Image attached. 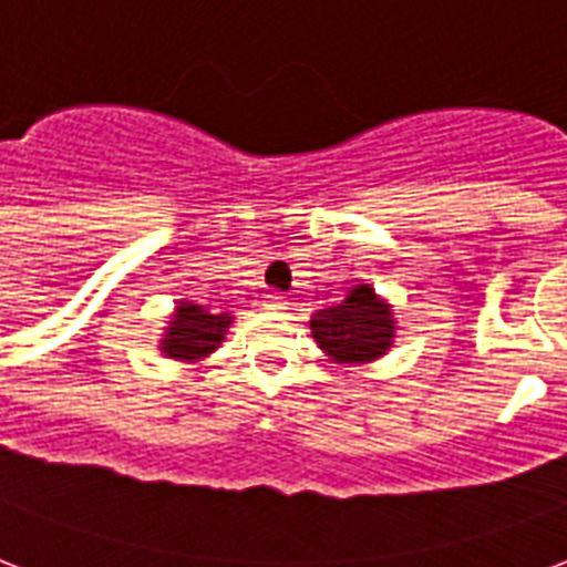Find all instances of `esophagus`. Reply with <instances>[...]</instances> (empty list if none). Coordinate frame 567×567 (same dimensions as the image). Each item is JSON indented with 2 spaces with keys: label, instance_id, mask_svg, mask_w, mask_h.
I'll use <instances>...</instances> for the list:
<instances>
[{
  "label": "esophagus",
  "instance_id": "obj_1",
  "mask_svg": "<svg viewBox=\"0 0 567 567\" xmlns=\"http://www.w3.org/2000/svg\"><path fill=\"white\" fill-rule=\"evenodd\" d=\"M265 309H270V312H285V309H288V300H285L282 293H267Z\"/></svg>",
  "mask_w": 567,
  "mask_h": 567
}]
</instances>
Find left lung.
<instances>
[{
    "label": "left lung",
    "instance_id": "obj_1",
    "mask_svg": "<svg viewBox=\"0 0 567 567\" xmlns=\"http://www.w3.org/2000/svg\"><path fill=\"white\" fill-rule=\"evenodd\" d=\"M312 339L339 365H369L386 357L395 341V309L369 282L353 285L344 300L318 309L309 321Z\"/></svg>",
    "mask_w": 567,
    "mask_h": 567
}]
</instances>
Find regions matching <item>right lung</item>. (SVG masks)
Instances as JSON below:
<instances>
[{
	"label": "right lung",
	"instance_id": "right-lung-1",
	"mask_svg": "<svg viewBox=\"0 0 567 567\" xmlns=\"http://www.w3.org/2000/svg\"><path fill=\"white\" fill-rule=\"evenodd\" d=\"M231 323H235V315H210L198 302L178 300L172 321H166L163 327V339L157 348L168 360L198 362L210 357L226 341Z\"/></svg>",
	"mask_w": 567,
	"mask_h": 567
}]
</instances>
